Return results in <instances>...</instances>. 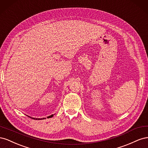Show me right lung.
I'll return each instance as SVG.
<instances>
[{
	"label": "right lung",
	"instance_id": "1",
	"mask_svg": "<svg viewBox=\"0 0 148 148\" xmlns=\"http://www.w3.org/2000/svg\"><path fill=\"white\" fill-rule=\"evenodd\" d=\"M53 116V114H52V115H50V116H49V117H47V118H51V117H52ZM31 118V117H30ZM33 119H34V118H33ZM46 119V118H43V119Z\"/></svg>",
	"mask_w": 148,
	"mask_h": 148
}]
</instances>
